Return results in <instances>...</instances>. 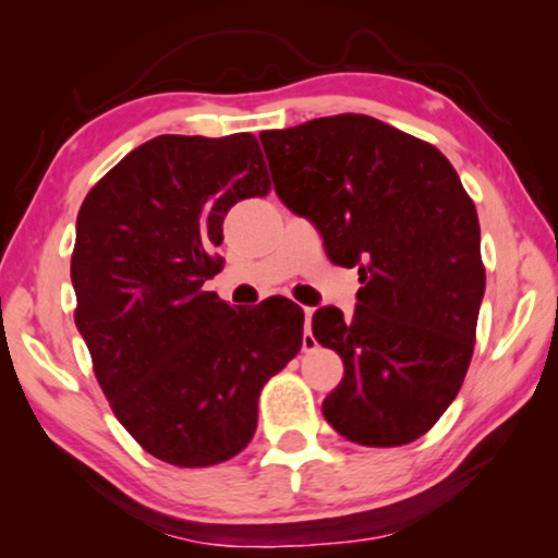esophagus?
I'll list each match as a JSON object with an SVG mask.
<instances>
[{
  "instance_id": "1",
  "label": "esophagus",
  "mask_w": 558,
  "mask_h": 558,
  "mask_svg": "<svg viewBox=\"0 0 558 558\" xmlns=\"http://www.w3.org/2000/svg\"><path fill=\"white\" fill-rule=\"evenodd\" d=\"M312 315H315V310L312 307H304V335H302V345H304V350H312L317 345V340L312 338V332H310V327H312Z\"/></svg>"
}]
</instances>
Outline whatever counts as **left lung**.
<instances>
[{
	"mask_svg": "<svg viewBox=\"0 0 558 558\" xmlns=\"http://www.w3.org/2000/svg\"><path fill=\"white\" fill-rule=\"evenodd\" d=\"M274 190L361 274L355 315L323 307L312 335L345 363L327 424L363 447H401L460 393L485 266L472 197L429 142L363 113L262 132Z\"/></svg>",
	"mask_w": 558,
	"mask_h": 558,
	"instance_id": "1",
	"label": "left lung"
}]
</instances>
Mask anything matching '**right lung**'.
<instances>
[{
    "mask_svg": "<svg viewBox=\"0 0 558 558\" xmlns=\"http://www.w3.org/2000/svg\"><path fill=\"white\" fill-rule=\"evenodd\" d=\"M269 190L254 134H162L111 167L78 210L75 327L113 414L174 468L239 454L264 384L302 348L294 302L233 310L203 289L220 271L226 213Z\"/></svg>",
    "mask_w": 558,
    "mask_h": 558,
    "instance_id": "add662e5",
    "label": "right lung"
}]
</instances>
